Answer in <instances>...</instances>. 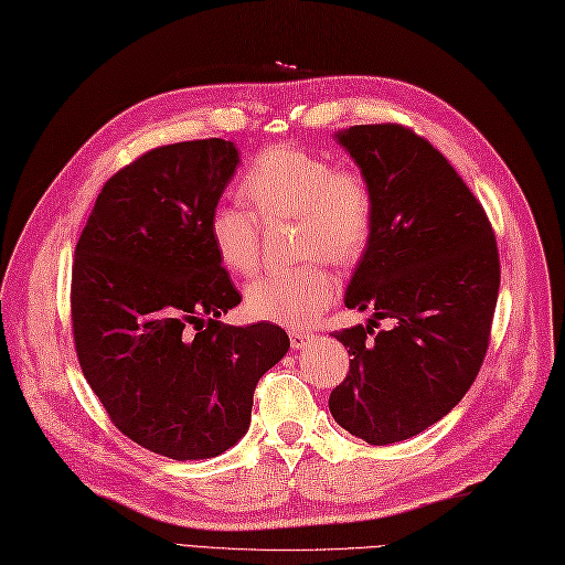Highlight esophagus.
<instances>
[{"mask_svg": "<svg viewBox=\"0 0 565 565\" xmlns=\"http://www.w3.org/2000/svg\"><path fill=\"white\" fill-rule=\"evenodd\" d=\"M288 339H291V349L300 351V349H308L315 334H310V331H306V329H291L288 331Z\"/></svg>", "mask_w": 565, "mask_h": 565, "instance_id": "1", "label": "esophagus"}]
</instances>
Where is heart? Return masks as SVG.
Instances as JSON below:
<instances>
[{
  "mask_svg": "<svg viewBox=\"0 0 565 565\" xmlns=\"http://www.w3.org/2000/svg\"><path fill=\"white\" fill-rule=\"evenodd\" d=\"M238 191L248 202L216 205L207 231L216 257L231 271L250 274L259 265V215L263 222L294 220L296 255H322L334 265H351L372 236L374 195L355 167H331L329 159L298 148H271L243 173ZM337 298V279L320 259L269 271L245 288V308L257 320L308 327Z\"/></svg>",
  "mask_w": 565,
  "mask_h": 565,
  "instance_id": "b5f03b06",
  "label": "heart"
}]
</instances>
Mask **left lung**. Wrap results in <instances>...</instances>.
I'll return each instance as SVG.
<instances>
[{
  "label": "left lung",
  "instance_id": "obj_1",
  "mask_svg": "<svg viewBox=\"0 0 565 565\" xmlns=\"http://www.w3.org/2000/svg\"><path fill=\"white\" fill-rule=\"evenodd\" d=\"M337 140L374 195L372 236L343 298L372 320L334 334L353 358L329 411L353 437L386 446L439 423L472 386L499 298V250L480 200L423 136L367 124ZM377 319L395 324L374 332Z\"/></svg>",
  "mask_w": 565,
  "mask_h": 565
}]
</instances>
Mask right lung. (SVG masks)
I'll return each mask as SVG.
<instances>
[{
    "label": "right lung",
    "instance_id": "add662e5",
    "mask_svg": "<svg viewBox=\"0 0 565 565\" xmlns=\"http://www.w3.org/2000/svg\"><path fill=\"white\" fill-rule=\"evenodd\" d=\"M238 162L222 138L145 152L105 183L76 243L71 322L83 377L119 431L173 460L234 446L259 377L291 345L277 324L220 322L241 294L207 222Z\"/></svg>",
    "mask_w": 565,
    "mask_h": 565
}]
</instances>
